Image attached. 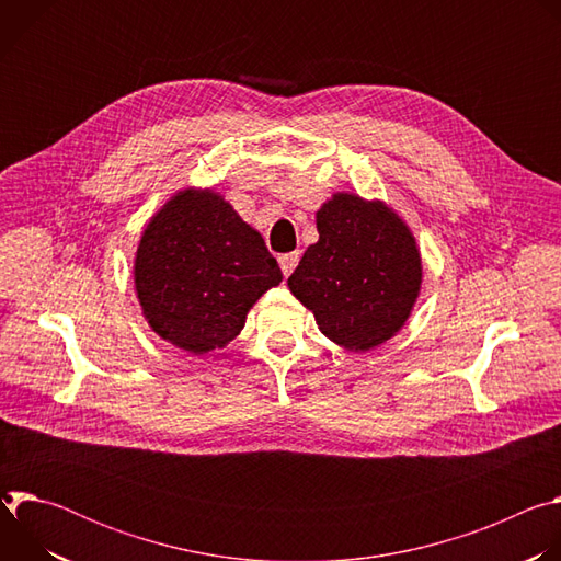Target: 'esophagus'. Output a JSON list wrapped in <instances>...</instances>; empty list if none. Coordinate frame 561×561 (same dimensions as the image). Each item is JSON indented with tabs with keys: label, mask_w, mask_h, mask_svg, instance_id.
Masks as SVG:
<instances>
[{
	"label": "esophagus",
	"mask_w": 561,
	"mask_h": 561,
	"mask_svg": "<svg viewBox=\"0 0 561 561\" xmlns=\"http://www.w3.org/2000/svg\"><path fill=\"white\" fill-rule=\"evenodd\" d=\"M297 262H299V251H293V253H286V255H282V257H279V266H282V273L288 277V275L295 271Z\"/></svg>",
	"instance_id": "obj_1"
}]
</instances>
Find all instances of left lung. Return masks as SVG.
<instances>
[{"label":"left lung","mask_w":561,"mask_h":561,"mask_svg":"<svg viewBox=\"0 0 561 561\" xmlns=\"http://www.w3.org/2000/svg\"><path fill=\"white\" fill-rule=\"evenodd\" d=\"M314 217L319 239L288 288L331 342L370 351L402 331L420 297L417 239L386 202L355 193H335Z\"/></svg>","instance_id":"obj_1"}]
</instances>
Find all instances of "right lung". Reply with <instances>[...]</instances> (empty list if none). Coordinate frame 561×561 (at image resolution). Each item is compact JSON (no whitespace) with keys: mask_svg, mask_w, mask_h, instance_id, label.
I'll list each match as a JSON object with an SVG mask.
<instances>
[{"mask_svg":"<svg viewBox=\"0 0 561 561\" xmlns=\"http://www.w3.org/2000/svg\"><path fill=\"white\" fill-rule=\"evenodd\" d=\"M135 290L148 327L206 355L242 333L253 304L282 282L262 234L213 188L178 191L146 224Z\"/></svg>","mask_w":561,"mask_h":561,"instance_id":"right-lung-1","label":"right lung"}]
</instances>
